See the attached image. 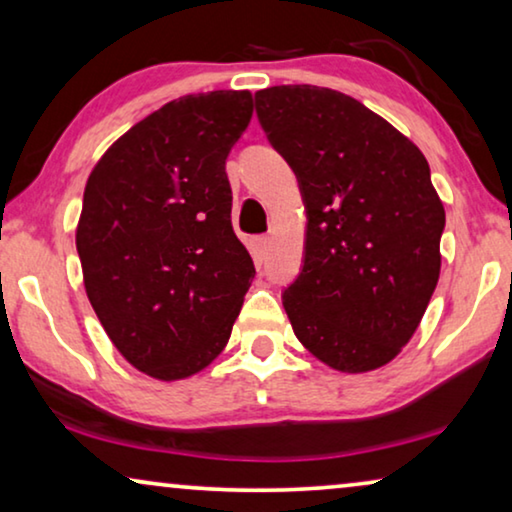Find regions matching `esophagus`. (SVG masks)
Listing matches in <instances>:
<instances>
[{"label":"esophagus","instance_id":"esophagus-1","mask_svg":"<svg viewBox=\"0 0 512 512\" xmlns=\"http://www.w3.org/2000/svg\"><path fill=\"white\" fill-rule=\"evenodd\" d=\"M251 251H254V256L256 258H263L268 256V251H270V237L268 235H261V237H254V240H251Z\"/></svg>","mask_w":512,"mask_h":512}]
</instances>
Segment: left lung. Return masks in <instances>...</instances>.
Listing matches in <instances>:
<instances>
[{
	"instance_id": "left-lung-1",
	"label": "left lung",
	"mask_w": 512,
	"mask_h": 512,
	"mask_svg": "<svg viewBox=\"0 0 512 512\" xmlns=\"http://www.w3.org/2000/svg\"><path fill=\"white\" fill-rule=\"evenodd\" d=\"M307 209L303 270L282 303L296 338L340 373L408 345L440 277L445 209L424 153L359 100L319 86L256 93Z\"/></svg>"
}]
</instances>
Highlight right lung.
I'll return each mask as SVG.
<instances>
[{
    "label": "right lung",
    "mask_w": 512,
    "mask_h": 512,
    "mask_svg": "<svg viewBox=\"0 0 512 512\" xmlns=\"http://www.w3.org/2000/svg\"><path fill=\"white\" fill-rule=\"evenodd\" d=\"M251 114L249 90L179 97L88 177L76 226L88 300L125 361L156 380H184L223 352L256 275L226 174Z\"/></svg>",
    "instance_id": "1"
}]
</instances>
